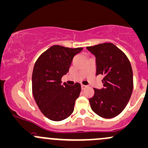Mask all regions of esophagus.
<instances>
[{"mask_svg":"<svg viewBox=\"0 0 148 148\" xmlns=\"http://www.w3.org/2000/svg\"><path fill=\"white\" fill-rule=\"evenodd\" d=\"M85 87H86V86H85V85H81V89H82V90H84V89H85Z\"/></svg>","mask_w":148,"mask_h":148,"instance_id":"esophagus-1","label":"esophagus"}]
</instances>
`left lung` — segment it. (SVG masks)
I'll list each match as a JSON object with an SVG mask.
<instances>
[{"instance_id": "left-lung-1", "label": "left lung", "mask_w": 148, "mask_h": 148, "mask_svg": "<svg viewBox=\"0 0 148 148\" xmlns=\"http://www.w3.org/2000/svg\"><path fill=\"white\" fill-rule=\"evenodd\" d=\"M87 49L96 58V75L104 77V87L94 88L95 95L89 99L91 109L102 118H114L125 109L133 92L131 63L112 43L87 47Z\"/></svg>"}]
</instances>
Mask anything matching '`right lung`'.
<instances>
[{
	"mask_svg": "<svg viewBox=\"0 0 148 148\" xmlns=\"http://www.w3.org/2000/svg\"><path fill=\"white\" fill-rule=\"evenodd\" d=\"M82 49L53 45L34 64L32 77L33 96L41 112L50 120L60 121L73 112L80 84L61 85V77L69 71L73 57Z\"/></svg>",
	"mask_w": 148,
	"mask_h": 148,
	"instance_id": "obj_1",
	"label": "right lung"
}]
</instances>
